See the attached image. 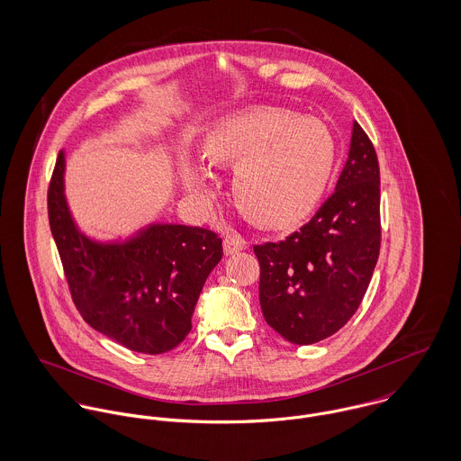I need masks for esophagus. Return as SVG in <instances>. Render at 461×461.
Instances as JSON below:
<instances>
[{
    "mask_svg": "<svg viewBox=\"0 0 461 461\" xmlns=\"http://www.w3.org/2000/svg\"><path fill=\"white\" fill-rule=\"evenodd\" d=\"M245 245H247V241L241 236H238V234H227L223 238V252H225V256H234V254L241 252L245 249Z\"/></svg>",
    "mask_w": 461,
    "mask_h": 461,
    "instance_id": "esophagus-1",
    "label": "esophagus"
}]
</instances>
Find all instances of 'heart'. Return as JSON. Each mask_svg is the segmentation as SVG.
<instances>
[{"label": "heart", "mask_w": 461, "mask_h": 461, "mask_svg": "<svg viewBox=\"0 0 461 461\" xmlns=\"http://www.w3.org/2000/svg\"><path fill=\"white\" fill-rule=\"evenodd\" d=\"M211 167H234L232 197L247 218L282 227L305 216L323 195L335 165V140L311 117L280 110H250L216 122L200 145ZM192 194L207 190V172L179 163Z\"/></svg>", "instance_id": "heart-1"}]
</instances>
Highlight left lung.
<instances>
[{
    "instance_id": "obj_1",
    "label": "left lung",
    "mask_w": 461,
    "mask_h": 461,
    "mask_svg": "<svg viewBox=\"0 0 461 461\" xmlns=\"http://www.w3.org/2000/svg\"><path fill=\"white\" fill-rule=\"evenodd\" d=\"M380 168L353 122L348 161L333 195L280 243L256 245L266 323L293 344H314L357 312L380 254Z\"/></svg>"
}]
</instances>
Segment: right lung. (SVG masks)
I'll use <instances>...</instances> for the list:
<instances>
[{
	"instance_id": "add662e5",
	"label": "right lung",
	"mask_w": 461,
	"mask_h": 461,
	"mask_svg": "<svg viewBox=\"0 0 461 461\" xmlns=\"http://www.w3.org/2000/svg\"><path fill=\"white\" fill-rule=\"evenodd\" d=\"M48 211L74 305L92 329L147 355L185 340L200 291L223 256L214 232L150 223L126 240L88 238L67 203L64 150L50 183Z\"/></svg>"
}]
</instances>
